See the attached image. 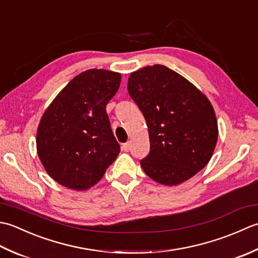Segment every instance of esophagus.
<instances>
[{"label":"esophagus","mask_w":258,"mask_h":258,"mask_svg":"<svg viewBox=\"0 0 258 258\" xmlns=\"http://www.w3.org/2000/svg\"><path fill=\"white\" fill-rule=\"evenodd\" d=\"M130 148H131V143H130V141H128V143H125V144L122 145V150L123 151H129Z\"/></svg>","instance_id":"34e87169"}]
</instances>
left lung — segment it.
<instances>
[{
  "instance_id": "1",
  "label": "left lung",
  "mask_w": 258,
  "mask_h": 258,
  "mask_svg": "<svg viewBox=\"0 0 258 258\" xmlns=\"http://www.w3.org/2000/svg\"><path fill=\"white\" fill-rule=\"evenodd\" d=\"M128 92L148 127L150 151L140 160L146 175L177 186L208 164L218 139L213 104L197 87L165 66L133 72Z\"/></svg>"
}]
</instances>
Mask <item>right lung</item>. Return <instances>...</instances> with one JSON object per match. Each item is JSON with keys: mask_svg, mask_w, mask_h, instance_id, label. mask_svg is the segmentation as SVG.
<instances>
[{"mask_svg": "<svg viewBox=\"0 0 258 258\" xmlns=\"http://www.w3.org/2000/svg\"><path fill=\"white\" fill-rule=\"evenodd\" d=\"M121 75L90 69L78 75L45 109L36 131V152L48 175L72 190H87L117 159L120 146L106 111Z\"/></svg>", "mask_w": 258, "mask_h": 258, "instance_id": "right-lung-1", "label": "right lung"}]
</instances>
